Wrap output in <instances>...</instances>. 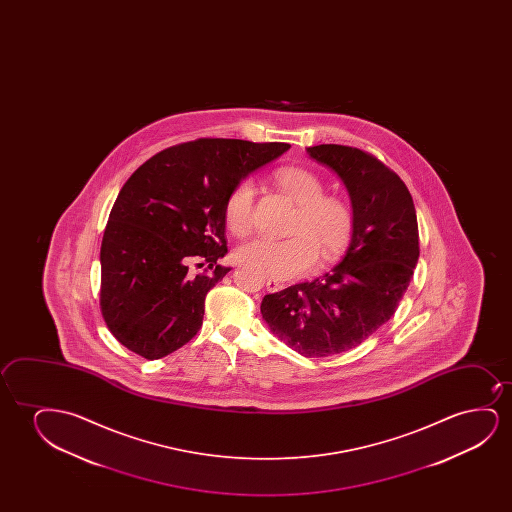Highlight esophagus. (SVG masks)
I'll use <instances>...</instances> for the list:
<instances>
[{
  "label": "esophagus",
  "mask_w": 512,
  "mask_h": 512,
  "mask_svg": "<svg viewBox=\"0 0 512 512\" xmlns=\"http://www.w3.org/2000/svg\"><path fill=\"white\" fill-rule=\"evenodd\" d=\"M266 288L269 292H280L281 288H283V283L278 280H274V278H267L266 280Z\"/></svg>",
  "instance_id": "obj_1"
}]
</instances>
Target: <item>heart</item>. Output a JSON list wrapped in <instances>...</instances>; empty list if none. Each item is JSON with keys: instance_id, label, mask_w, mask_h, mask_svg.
I'll return each instance as SVG.
<instances>
[{"instance_id": "obj_1", "label": "heart", "mask_w": 512, "mask_h": 512, "mask_svg": "<svg viewBox=\"0 0 512 512\" xmlns=\"http://www.w3.org/2000/svg\"><path fill=\"white\" fill-rule=\"evenodd\" d=\"M274 180L299 210L292 225V238L250 236L236 246V259L260 273L287 280L313 269L316 252L322 262L336 259L353 232V213L343 199L325 196L322 178L302 168L276 171ZM255 187L241 180L225 199V222L232 232L248 231L253 224Z\"/></svg>"}]
</instances>
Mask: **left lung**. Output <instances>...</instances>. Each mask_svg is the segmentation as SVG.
<instances>
[{"mask_svg": "<svg viewBox=\"0 0 512 512\" xmlns=\"http://www.w3.org/2000/svg\"><path fill=\"white\" fill-rule=\"evenodd\" d=\"M348 190L353 232L343 260L313 281L264 295L274 336L304 357L351 350L392 318L420 257L418 220L406 183L358 148H306Z\"/></svg>", "mask_w": 512, "mask_h": 512, "instance_id": "8db88e82", "label": "left lung"}]
</instances>
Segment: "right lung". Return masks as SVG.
Wrapping results in <instances>:
<instances>
[{
	"label": "right lung",
	"mask_w": 512,
	"mask_h": 512,
	"mask_svg": "<svg viewBox=\"0 0 512 512\" xmlns=\"http://www.w3.org/2000/svg\"><path fill=\"white\" fill-rule=\"evenodd\" d=\"M288 143L201 138L166 148L134 171L113 204L101 243V313L127 350L166 357L196 336L204 299L231 271L225 199ZM204 259L210 274L194 277Z\"/></svg>",
	"instance_id": "add662e5"
}]
</instances>
